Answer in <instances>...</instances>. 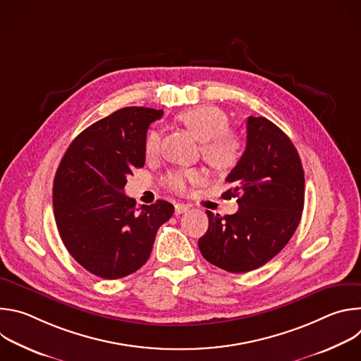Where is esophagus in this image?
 Listing matches in <instances>:
<instances>
[{
	"mask_svg": "<svg viewBox=\"0 0 361 361\" xmlns=\"http://www.w3.org/2000/svg\"><path fill=\"white\" fill-rule=\"evenodd\" d=\"M176 207V214H183V213H187L188 212V205L187 204H183V202H178L174 205Z\"/></svg>",
	"mask_w": 361,
	"mask_h": 361,
	"instance_id": "34e87169",
	"label": "esophagus"
}]
</instances>
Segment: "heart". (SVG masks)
Wrapping results in <instances>:
<instances>
[{
  "label": "heart",
  "instance_id": "1",
  "mask_svg": "<svg viewBox=\"0 0 361 361\" xmlns=\"http://www.w3.org/2000/svg\"><path fill=\"white\" fill-rule=\"evenodd\" d=\"M178 120L201 142L202 157L214 169L227 171L234 169L244 154V140L234 131L228 130L227 114L214 106H200L183 111ZM145 154L154 156L160 148V134L149 131L145 138ZM204 173L197 169L174 171L166 177V185L174 191L183 192L188 183H200Z\"/></svg>",
  "mask_w": 361,
  "mask_h": 361
}]
</instances>
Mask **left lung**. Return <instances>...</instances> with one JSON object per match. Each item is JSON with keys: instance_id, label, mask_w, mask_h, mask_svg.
I'll return each instance as SVG.
<instances>
[{"instance_id": "obj_1", "label": "left lung", "mask_w": 361, "mask_h": 361, "mask_svg": "<svg viewBox=\"0 0 361 361\" xmlns=\"http://www.w3.org/2000/svg\"><path fill=\"white\" fill-rule=\"evenodd\" d=\"M234 187L221 194L238 197V212H212L198 248L212 264L247 273L277 255L293 237L304 207V171L291 140L270 120L248 117L247 144L240 163L226 178Z\"/></svg>"}]
</instances>
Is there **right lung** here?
Wrapping results in <instances>:
<instances>
[{"mask_svg": "<svg viewBox=\"0 0 361 361\" xmlns=\"http://www.w3.org/2000/svg\"><path fill=\"white\" fill-rule=\"evenodd\" d=\"M163 110L126 107L85 128L67 148L53 187L59 233L74 260L97 277L137 271L174 205L164 200L135 209L127 177L144 167L148 126Z\"/></svg>", "mask_w": 361, "mask_h": 361, "instance_id": "add662e5", "label": "right lung"}]
</instances>
